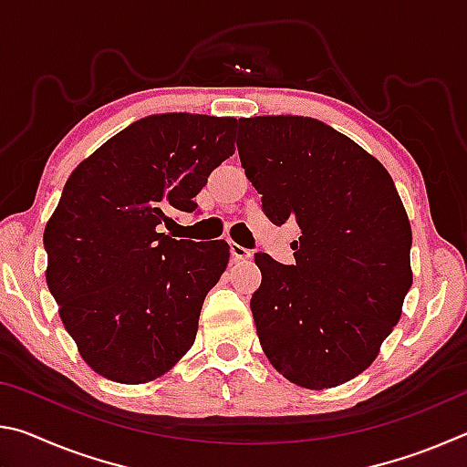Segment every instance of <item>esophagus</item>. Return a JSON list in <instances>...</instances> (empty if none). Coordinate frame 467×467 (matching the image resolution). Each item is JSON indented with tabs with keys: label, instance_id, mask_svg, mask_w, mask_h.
I'll list each match as a JSON object with an SVG mask.
<instances>
[{
	"label": "esophagus",
	"instance_id": "esophagus-1",
	"mask_svg": "<svg viewBox=\"0 0 467 467\" xmlns=\"http://www.w3.org/2000/svg\"><path fill=\"white\" fill-rule=\"evenodd\" d=\"M231 255H233V259H236V262H239V259H249L251 257V251L241 247L239 243H231Z\"/></svg>",
	"mask_w": 467,
	"mask_h": 467
}]
</instances>
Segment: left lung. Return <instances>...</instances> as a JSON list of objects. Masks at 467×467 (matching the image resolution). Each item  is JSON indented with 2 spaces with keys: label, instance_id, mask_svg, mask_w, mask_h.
Masks as SVG:
<instances>
[{
  "label": "left lung",
  "instance_id": "left-lung-1",
  "mask_svg": "<svg viewBox=\"0 0 467 467\" xmlns=\"http://www.w3.org/2000/svg\"><path fill=\"white\" fill-rule=\"evenodd\" d=\"M244 175L275 226L296 223V264L255 253L251 311L278 373L306 389L350 381L377 358L412 286V228L375 156L323 121L239 119Z\"/></svg>",
  "mask_w": 467,
  "mask_h": 467
}]
</instances>
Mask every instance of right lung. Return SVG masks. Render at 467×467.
Returning a JSON list of instances; mask_svg holds the SVG:
<instances>
[{
	"label": "right lung",
	"mask_w": 467,
	"mask_h": 467,
	"mask_svg": "<svg viewBox=\"0 0 467 467\" xmlns=\"http://www.w3.org/2000/svg\"><path fill=\"white\" fill-rule=\"evenodd\" d=\"M234 117L150 115L105 141L63 187L45 226L47 286L92 370L148 383L193 346L228 243L162 233L195 212L210 172L234 154Z\"/></svg>",
	"instance_id": "right-lung-1"
}]
</instances>
